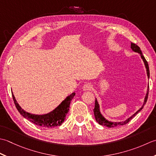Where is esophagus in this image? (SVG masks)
Listing matches in <instances>:
<instances>
[{
	"label": "esophagus",
	"mask_w": 156,
	"mask_h": 156,
	"mask_svg": "<svg viewBox=\"0 0 156 156\" xmlns=\"http://www.w3.org/2000/svg\"><path fill=\"white\" fill-rule=\"evenodd\" d=\"M91 89H92V85L90 83H89L84 84V85L82 87L83 91H89V90H91Z\"/></svg>",
	"instance_id": "obj_1"
}]
</instances>
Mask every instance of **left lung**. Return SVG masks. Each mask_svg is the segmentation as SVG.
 <instances>
[{
    "label": "left lung",
    "instance_id": "8db88e82",
    "mask_svg": "<svg viewBox=\"0 0 156 156\" xmlns=\"http://www.w3.org/2000/svg\"><path fill=\"white\" fill-rule=\"evenodd\" d=\"M131 48L133 52L138 53L139 56H141V59L143 60V61L144 62V65L146 69V73H147V78L149 79V65L148 63L147 62V60H145L144 56L143 55V54L141 52V50L136 44L134 43H131ZM148 93H149V83H148V85H147V92H146V95L144 98V103H143V105L141 107L139 108L136 112L131 115L130 117H129L128 119H126V120H124V121H120V122H114V121H110V120H108L105 118L104 116L101 114V111H100V104L98 103L97 98H96V101H95V108L94 109V116H95V119H96V121L100 124V125H102L104 126H107L109 127V128H112V127L114 126H120V125H125L126 124L128 123L130 120H131L132 119L134 118V117L140 111L144 108V106H145V104L146 103V101L147 100V97H148Z\"/></svg>",
    "mask_w": 156,
    "mask_h": 156
}]
</instances>
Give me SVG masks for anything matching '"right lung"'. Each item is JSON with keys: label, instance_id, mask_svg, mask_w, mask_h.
<instances>
[{"label": "right lung", "instance_id": "1", "mask_svg": "<svg viewBox=\"0 0 156 156\" xmlns=\"http://www.w3.org/2000/svg\"><path fill=\"white\" fill-rule=\"evenodd\" d=\"M12 95L16 108H17L19 112L24 118L28 119L30 121L34 123L36 125H39L43 127H47V128H52L54 126H60L65 121L66 115L69 112L71 101L75 96V93L73 92L71 94L69 95L52 111L44 114H35L26 112L18 104L13 94L12 93Z\"/></svg>", "mask_w": 156, "mask_h": 156}]
</instances>
